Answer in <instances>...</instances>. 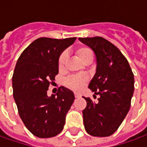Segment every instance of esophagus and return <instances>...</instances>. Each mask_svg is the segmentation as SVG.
<instances>
[{"instance_id": "obj_1", "label": "esophagus", "mask_w": 147, "mask_h": 147, "mask_svg": "<svg viewBox=\"0 0 147 147\" xmlns=\"http://www.w3.org/2000/svg\"><path fill=\"white\" fill-rule=\"evenodd\" d=\"M81 95H80V94H78V93H75V97L76 98H80Z\"/></svg>"}]
</instances>
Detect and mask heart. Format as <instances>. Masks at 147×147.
<instances>
[{"label": "heart", "mask_w": 147, "mask_h": 147, "mask_svg": "<svg viewBox=\"0 0 147 147\" xmlns=\"http://www.w3.org/2000/svg\"><path fill=\"white\" fill-rule=\"evenodd\" d=\"M76 54L78 58L80 59L82 63L86 64L87 63H91L93 60V52L91 49L88 47H80L76 49ZM67 61V55L66 52H63L59 57L58 67L59 70H63L66 66ZM88 81V78L85 76H73L68 77L65 81L67 87L73 91H80L84 87V85Z\"/></svg>", "instance_id": "obj_1"}]
</instances>
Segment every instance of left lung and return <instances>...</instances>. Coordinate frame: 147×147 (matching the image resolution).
<instances>
[{"mask_svg": "<svg viewBox=\"0 0 147 147\" xmlns=\"http://www.w3.org/2000/svg\"><path fill=\"white\" fill-rule=\"evenodd\" d=\"M79 40L95 52L96 72L88 88L99 95L98 103L84 97L87 101L83 111L84 127L92 136H110L117 131L130 110L134 74L119 49L106 39L95 36Z\"/></svg>", "mask_w": 147, "mask_h": 147, "instance_id": "left-lung-1", "label": "left lung"}]
</instances>
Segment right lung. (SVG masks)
Here are the masks:
<instances>
[{
    "instance_id": "obj_1",
    "label": "right lung",
    "mask_w": 147,
    "mask_h": 147,
    "mask_svg": "<svg viewBox=\"0 0 147 147\" xmlns=\"http://www.w3.org/2000/svg\"><path fill=\"white\" fill-rule=\"evenodd\" d=\"M76 40L39 38L24 50L16 62L13 97L24 124L36 137L51 138L63 131L75 95L64 87L50 97L47 91L59 73L60 54Z\"/></svg>"
}]
</instances>
